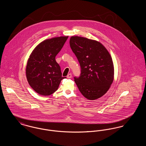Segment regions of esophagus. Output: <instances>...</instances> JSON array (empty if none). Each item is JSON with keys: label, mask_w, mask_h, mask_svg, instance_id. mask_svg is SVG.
Here are the masks:
<instances>
[{"label": "esophagus", "mask_w": 146, "mask_h": 146, "mask_svg": "<svg viewBox=\"0 0 146 146\" xmlns=\"http://www.w3.org/2000/svg\"><path fill=\"white\" fill-rule=\"evenodd\" d=\"M67 78H68V79H70V78H72V74L71 73H70V74H68V75H67Z\"/></svg>", "instance_id": "1"}]
</instances>
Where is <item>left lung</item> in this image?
<instances>
[{
    "mask_svg": "<svg viewBox=\"0 0 146 146\" xmlns=\"http://www.w3.org/2000/svg\"><path fill=\"white\" fill-rule=\"evenodd\" d=\"M70 44L81 68L80 76L74 77L80 92L90 100L102 97L114 79V66L110 53L100 42L81 36H72Z\"/></svg>",
    "mask_w": 146,
    "mask_h": 146,
    "instance_id": "obj_1",
    "label": "left lung"
}]
</instances>
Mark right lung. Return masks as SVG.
<instances>
[{
    "label": "right lung",
    "instance_id": "obj_1",
    "mask_svg": "<svg viewBox=\"0 0 146 146\" xmlns=\"http://www.w3.org/2000/svg\"><path fill=\"white\" fill-rule=\"evenodd\" d=\"M68 36H60L40 42L31 53L26 66V77L31 88L42 96H49L58 89L62 76L56 56Z\"/></svg>",
    "mask_w": 146,
    "mask_h": 146
}]
</instances>
